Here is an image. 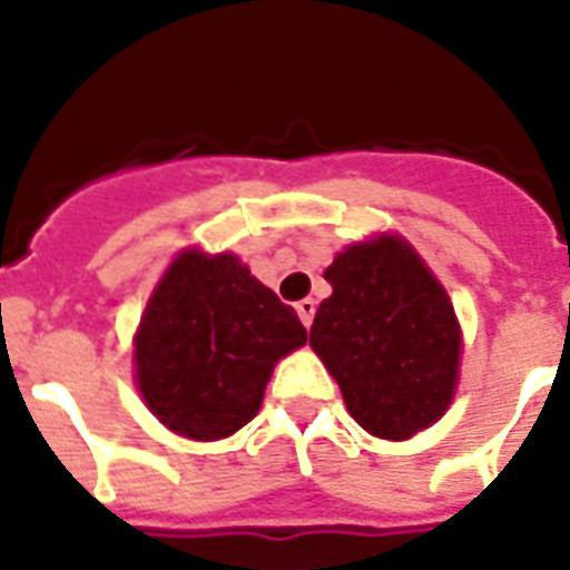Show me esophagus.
Here are the masks:
<instances>
[{
    "label": "esophagus",
    "mask_w": 570,
    "mask_h": 570,
    "mask_svg": "<svg viewBox=\"0 0 570 570\" xmlns=\"http://www.w3.org/2000/svg\"><path fill=\"white\" fill-rule=\"evenodd\" d=\"M295 311H298V320L304 322V328H311L313 313H316V302H313V298H302V302L295 304Z\"/></svg>",
    "instance_id": "34e87169"
}]
</instances>
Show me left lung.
<instances>
[{
	"label": "left lung",
	"instance_id": "8db88e82",
	"mask_svg": "<svg viewBox=\"0 0 570 570\" xmlns=\"http://www.w3.org/2000/svg\"><path fill=\"white\" fill-rule=\"evenodd\" d=\"M311 346L337 379L348 414L402 441L446 411L461 334L443 286L399 236L352 245L325 268Z\"/></svg>",
	"mask_w": 570,
	"mask_h": 570
}]
</instances>
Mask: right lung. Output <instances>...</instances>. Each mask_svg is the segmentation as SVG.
<instances>
[{"mask_svg":"<svg viewBox=\"0 0 570 570\" xmlns=\"http://www.w3.org/2000/svg\"><path fill=\"white\" fill-rule=\"evenodd\" d=\"M307 343L289 304L233 254H180L136 334L138 387L168 429L215 441L259 411L277 357Z\"/></svg>","mask_w":570,"mask_h":570,"instance_id":"right-lung-1","label":"right lung"}]
</instances>
